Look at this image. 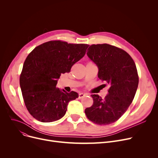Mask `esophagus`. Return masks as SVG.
Returning a JSON list of instances; mask_svg holds the SVG:
<instances>
[{
	"instance_id": "obj_1",
	"label": "esophagus",
	"mask_w": 158,
	"mask_h": 158,
	"mask_svg": "<svg viewBox=\"0 0 158 158\" xmlns=\"http://www.w3.org/2000/svg\"><path fill=\"white\" fill-rule=\"evenodd\" d=\"M86 94H84V93H79V98H82L84 96H85Z\"/></svg>"
}]
</instances>
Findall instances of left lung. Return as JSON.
<instances>
[{
  "mask_svg": "<svg viewBox=\"0 0 158 158\" xmlns=\"http://www.w3.org/2000/svg\"><path fill=\"white\" fill-rule=\"evenodd\" d=\"M87 55L98 66V77L106 83L102 85L110 87L104 98L91 95L94 104L85 114L96 124L108 125L117 121L133 101L139 82L136 66L127 52L107 44L89 46Z\"/></svg>",
  "mask_w": 158,
  "mask_h": 158,
  "instance_id": "left-lung-1",
  "label": "left lung"
}]
</instances>
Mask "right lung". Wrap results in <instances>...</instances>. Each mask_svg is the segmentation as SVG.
Listing matches in <instances>:
<instances>
[{
  "instance_id": "1",
  "label": "right lung",
  "mask_w": 158,
  "mask_h": 158,
  "mask_svg": "<svg viewBox=\"0 0 158 158\" xmlns=\"http://www.w3.org/2000/svg\"><path fill=\"white\" fill-rule=\"evenodd\" d=\"M89 45L49 41L35 47L24 61L20 76L23 101L29 113L41 122L60 120L77 93L56 88L61 73L83 57Z\"/></svg>"
}]
</instances>
